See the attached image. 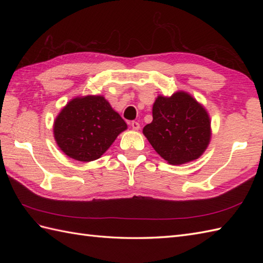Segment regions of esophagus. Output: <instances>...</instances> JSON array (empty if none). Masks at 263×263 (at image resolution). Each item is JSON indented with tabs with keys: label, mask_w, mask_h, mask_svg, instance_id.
<instances>
[{
	"label": "esophagus",
	"mask_w": 263,
	"mask_h": 263,
	"mask_svg": "<svg viewBox=\"0 0 263 263\" xmlns=\"http://www.w3.org/2000/svg\"><path fill=\"white\" fill-rule=\"evenodd\" d=\"M130 125L133 130H139V128H140V124H139V122H137V121H132Z\"/></svg>",
	"instance_id": "34e87169"
}]
</instances>
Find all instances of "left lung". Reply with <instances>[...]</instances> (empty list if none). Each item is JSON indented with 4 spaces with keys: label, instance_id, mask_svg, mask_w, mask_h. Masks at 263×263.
I'll list each match as a JSON object with an SVG mask.
<instances>
[{
    "label": "left lung",
    "instance_id": "1",
    "mask_svg": "<svg viewBox=\"0 0 263 263\" xmlns=\"http://www.w3.org/2000/svg\"><path fill=\"white\" fill-rule=\"evenodd\" d=\"M153 148L172 165L199 158L210 141V119L205 109L189 93L158 96L153 122L143 127Z\"/></svg>",
    "mask_w": 263,
    "mask_h": 263
}]
</instances>
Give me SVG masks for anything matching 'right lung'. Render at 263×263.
<instances>
[{
    "instance_id": "right-lung-1",
    "label": "right lung",
    "mask_w": 263,
    "mask_h": 263,
    "mask_svg": "<svg viewBox=\"0 0 263 263\" xmlns=\"http://www.w3.org/2000/svg\"><path fill=\"white\" fill-rule=\"evenodd\" d=\"M126 123L103 96L72 99L54 122V138L69 157L79 161L98 159Z\"/></svg>"
}]
</instances>
